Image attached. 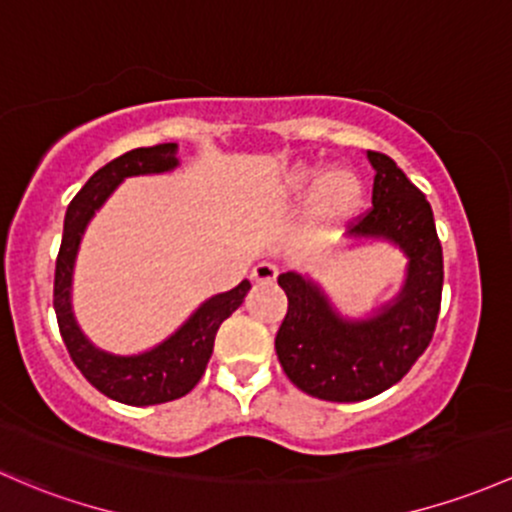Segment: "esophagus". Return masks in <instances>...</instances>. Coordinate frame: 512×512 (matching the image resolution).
Wrapping results in <instances>:
<instances>
[{
  "mask_svg": "<svg viewBox=\"0 0 512 512\" xmlns=\"http://www.w3.org/2000/svg\"><path fill=\"white\" fill-rule=\"evenodd\" d=\"M274 277H277V267H274L272 262H260V265H255V270H252V279H255V282H274Z\"/></svg>",
  "mask_w": 512,
  "mask_h": 512,
  "instance_id": "34e87169",
  "label": "esophagus"
}]
</instances>
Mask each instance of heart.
<instances>
[{
    "label": "heart",
    "instance_id": "obj_1",
    "mask_svg": "<svg viewBox=\"0 0 512 512\" xmlns=\"http://www.w3.org/2000/svg\"><path fill=\"white\" fill-rule=\"evenodd\" d=\"M316 181H319V171L301 169L294 174L292 186L297 188V191H311V188L316 186ZM358 196H360V184L351 174H333L328 176L324 186H321V198H324L326 206L338 208V211L351 206Z\"/></svg>",
    "mask_w": 512,
    "mask_h": 512
}]
</instances>
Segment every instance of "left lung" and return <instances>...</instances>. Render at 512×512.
I'll list each match as a JSON object with an SVG mask.
<instances>
[{
	"instance_id": "left-lung-1",
	"label": "left lung",
	"mask_w": 512,
	"mask_h": 512,
	"mask_svg": "<svg viewBox=\"0 0 512 512\" xmlns=\"http://www.w3.org/2000/svg\"><path fill=\"white\" fill-rule=\"evenodd\" d=\"M375 169L373 206L351 235L387 238L410 257L407 282L368 321H343L321 289L294 272L279 274L289 306L274 348L284 373L306 395L360 402L400 383L432 343L441 309L444 257L432 206L387 154L368 152Z\"/></svg>"
}]
</instances>
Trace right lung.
<instances>
[{"label":"right lung","instance_id":"obj_1","mask_svg":"<svg viewBox=\"0 0 512 512\" xmlns=\"http://www.w3.org/2000/svg\"><path fill=\"white\" fill-rule=\"evenodd\" d=\"M176 164H179L176 144H157V147L132 149V152L112 159L110 164L95 171L88 184L80 188L73 201L68 203L61 250L56 257L53 309H56L61 338L71 353L75 368L102 395L132 407L161 405V402L179 400L186 392H191L206 373L220 324L238 309L247 289H250V282L242 279L230 292L215 294L206 304H201V309L174 336L142 355H127L125 358V355L98 351L80 333L71 311V279L85 225L122 179L139 174H161V171L174 169Z\"/></svg>","mask_w":512,"mask_h":512}]
</instances>
